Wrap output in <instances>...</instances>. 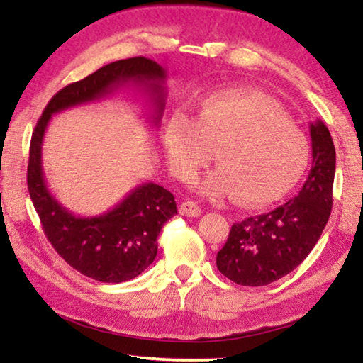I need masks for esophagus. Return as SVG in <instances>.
<instances>
[{"instance_id": "obj_1", "label": "esophagus", "mask_w": 363, "mask_h": 363, "mask_svg": "<svg viewBox=\"0 0 363 363\" xmlns=\"http://www.w3.org/2000/svg\"><path fill=\"white\" fill-rule=\"evenodd\" d=\"M179 213L182 216H187V218H199L201 214L200 206L195 203V201H182L181 206H179Z\"/></svg>"}]
</instances>
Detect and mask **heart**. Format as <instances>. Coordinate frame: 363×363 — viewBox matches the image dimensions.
<instances>
[{
  "label": "heart",
  "instance_id": "obj_1",
  "mask_svg": "<svg viewBox=\"0 0 363 363\" xmlns=\"http://www.w3.org/2000/svg\"><path fill=\"white\" fill-rule=\"evenodd\" d=\"M171 173L187 182L214 160L216 171L199 182L210 196L233 194L243 206L280 200L304 176L309 140L266 96L224 91L201 104L195 121L177 113L164 131Z\"/></svg>",
  "mask_w": 363,
  "mask_h": 363
}]
</instances>
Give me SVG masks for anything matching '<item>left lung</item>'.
I'll list each match as a JSON object with an SVG mask.
<instances>
[{
    "instance_id": "1",
    "label": "left lung",
    "mask_w": 363,
    "mask_h": 363,
    "mask_svg": "<svg viewBox=\"0 0 363 363\" xmlns=\"http://www.w3.org/2000/svg\"><path fill=\"white\" fill-rule=\"evenodd\" d=\"M312 168L301 192L275 210L235 223L216 266L243 286H264L303 262L320 238L333 206L336 152L323 121L311 123Z\"/></svg>"
}]
</instances>
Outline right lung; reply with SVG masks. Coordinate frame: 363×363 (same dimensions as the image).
Masks as SVG:
<instances>
[{"instance_id": "right-lung-1", "label": "right lung", "mask_w": 363, "mask_h": 363, "mask_svg": "<svg viewBox=\"0 0 363 363\" xmlns=\"http://www.w3.org/2000/svg\"><path fill=\"white\" fill-rule=\"evenodd\" d=\"M163 67L147 57H131L101 67L54 94L43 110L30 143L27 186L49 243L67 264L106 284H121L143 274L157 256V237L177 214L174 195L153 182L140 184L113 210L94 218H79L64 208L46 187L41 168V145L48 123L60 110L99 101L113 89L134 83L149 91L158 125L164 108Z\"/></svg>"}]
</instances>
